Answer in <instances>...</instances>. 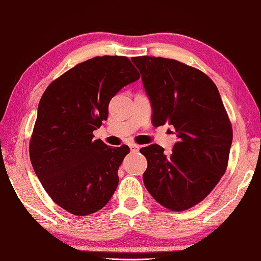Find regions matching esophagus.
<instances>
[{
	"mask_svg": "<svg viewBox=\"0 0 261 261\" xmlns=\"http://www.w3.org/2000/svg\"><path fill=\"white\" fill-rule=\"evenodd\" d=\"M129 148H130L132 153H138V151L140 150V146H139V144H135V143H130Z\"/></svg>",
	"mask_w": 261,
	"mask_h": 261,
	"instance_id": "obj_1",
	"label": "esophagus"
}]
</instances>
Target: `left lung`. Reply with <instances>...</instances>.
<instances>
[{"instance_id": "8db88e82", "label": "left lung", "mask_w": 261, "mask_h": 261, "mask_svg": "<svg viewBox=\"0 0 261 261\" xmlns=\"http://www.w3.org/2000/svg\"><path fill=\"white\" fill-rule=\"evenodd\" d=\"M150 100L155 127L174 126L178 141L169 155L159 144L140 149L148 166L144 187L172 211L190 209L206 197L226 170L232 126L215 83L175 59L133 57Z\"/></svg>"}]
</instances>
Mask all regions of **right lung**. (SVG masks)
Masks as SVG:
<instances>
[{
    "label": "right lung",
    "mask_w": 261,
    "mask_h": 261,
    "mask_svg": "<svg viewBox=\"0 0 261 261\" xmlns=\"http://www.w3.org/2000/svg\"><path fill=\"white\" fill-rule=\"evenodd\" d=\"M140 78L122 56L83 62L54 80L38 103L29 153L52 200L72 215L102 209L117 190L118 169L129 147L112 148L93 139L108 117V103Z\"/></svg>",
    "instance_id": "obj_1"
}]
</instances>
